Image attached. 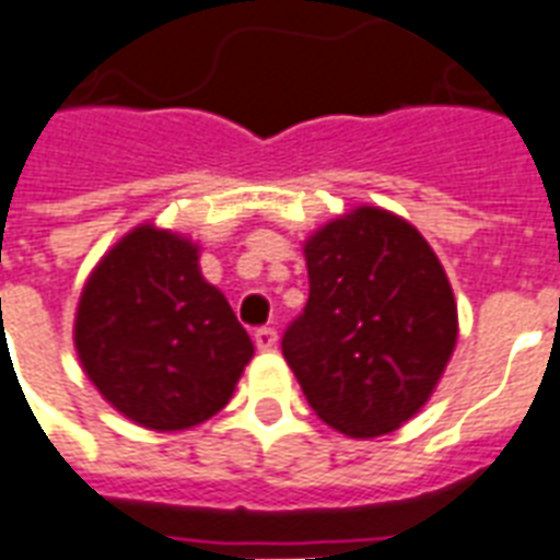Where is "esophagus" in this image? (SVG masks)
Returning <instances> with one entry per match:
<instances>
[{
    "label": "esophagus",
    "instance_id": "1",
    "mask_svg": "<svg viewBox=\"0 0 560 560\" xmlns=\"http://www.w3.org/2000/svg\"><path fill=\"white\" fill-rule=\"evenodd\" d=\"M276 340H279L276 328H258V331H255V347L261 349V352H270V349L276 347Z\"/></svg>",
    "mask_w": 560,
    "mask_h": 560
}]
</instances>
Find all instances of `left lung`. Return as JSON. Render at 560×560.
I'll use <instances>...</instances> for the list:
<instances>
[{"label": "left lung", "mask_w": 560, "mask_h": 560, "mask_svg": "<svg viewBox=\"0 0 560 560\" xmlns=\"http://www.w3.org/2000/svg\"><path fill=\"white\" fill-rule=\"evenodd\" d=\"M308 302L281 352L323 422L347 438L396 432L429 402L458 340V305L408 220L361 205L305 241Z\"/></svg>", "instance_id": "left-lung-1"}]
</instances>
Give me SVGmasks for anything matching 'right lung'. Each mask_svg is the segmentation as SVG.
<instances>
[{"instance_id":"add662e5","label":"right lung","mask_w":560,"mask_h":560,"mask_svg":"<svg viewBox=\"0 0 560 560\" xmlns=\"http://www.w3.org/2000/svg\"><path fill=\"white\" fill-rule=\"evenodd\" d=\"M75 352L105 402L152 432H182L229 405L255 355L232 305L199 270V246L147 223L84 281Z\"/></svg>"}]
</instances>
